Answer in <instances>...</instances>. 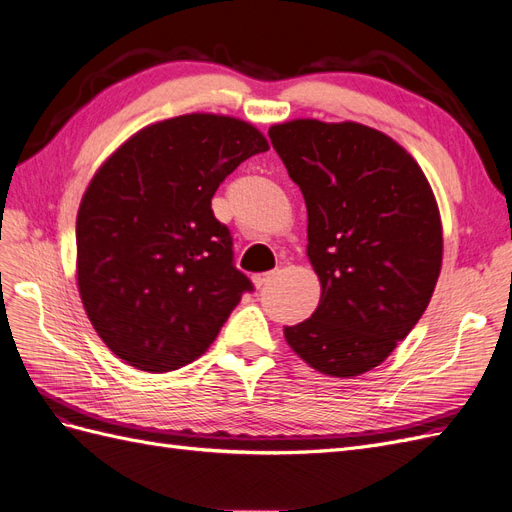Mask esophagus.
Wrapping results in <instances>:
<instances>
[{"mask_svg": "<svg viewBox=\"0 0 512 512\" xmlns=\"http://www.w3.org/2000/svg\"><path fill=\"white\" fill-rule=\"evenodd\" d=\"M277 277V271H269V273H260V275H254L252 277V282H254V286H267V284H271L273 280Z\"/></svg>", "mask_w": 512, "mask_h": 512, "instance_id": "esophagus-1", "label": "esophagus"}]
</instances>
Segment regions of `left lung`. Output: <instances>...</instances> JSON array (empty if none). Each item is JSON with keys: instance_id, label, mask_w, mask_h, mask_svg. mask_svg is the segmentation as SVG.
<instances>
[{"instance_id": "left-lung-1", "label": "left lung", "mask_w": 512, "mask_h": 512, "mask_svg": "<svg viewBox=\"0 0 512 512\" xmlns=\"http://www.w3.org/2000/svg\"><path fill=\"white\" fill-rule=\"evenodd\" d=\"M307 207L320 280L312 318L284 327L320 374L378 367L421 320L442 267L436 196L410 153L363 123L294 119L269 130Z\"/></svg>"}]
</instances>
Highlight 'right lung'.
Here are the masks:
<instances>
[{
    "mask_svg": "<svg viewBox=\"0 0 512 512\" xmlns=\"http://www.w3.org/2000/svg\"><path fill=\"white\" fill-rule=\"evenodd\" d=\"M267 149L252 123L192 113L136 132L98 168L76 215V282L121 361L151 374L196 361L254 290L211 198Z\"/></svg>",
    "mask_w": 512,
    "mask_h": 512,
    "instance_id": "1",
    "label": "right lung"
}]
</instances>
